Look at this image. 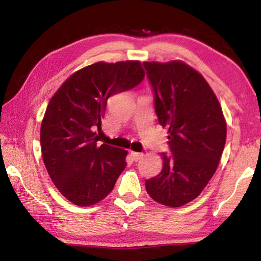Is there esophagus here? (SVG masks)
Masks as SVG:
<instances>
[{
    "label": "esophagus",
    "mask_w": 261,
    "mask_h": 261,
    "mask_svg": "<svg viewBox=\"0 0 261 261\" xmlns=\"http://www.w3.org/2000/svg\"><path fill=\"white\" fill-rule=\"evenodd\" d=\"M130 155L132 158V160L134 161H139L140 159L144 158V154L143 153H138V152H130Z\"/></svg>",
    "instance_id": "34e87169"
}]
</instances>
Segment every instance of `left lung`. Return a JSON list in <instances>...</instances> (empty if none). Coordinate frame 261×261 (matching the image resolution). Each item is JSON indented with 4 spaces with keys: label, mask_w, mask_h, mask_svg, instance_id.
I'll return each mask as SVG.
<instances>
[{
    "label": "left lung",
    "mask_w": 261,
    "mask_h": 261,
    "mask_svg": "<svg viewBox=\"0 0 261 261\" xmlns=\"http://www.w3.org/2000/svg\"><path fill=\"white\" fill-rule=\"evenodd\" d=\"M155 95L159 123L168 127L170 153H161V173L145 182L153 200L180 207L199 196L213 177L227 138L218 98L188 63L144 62Z\"/></svg>",
    "instance_id": "obj_1"
}]
</instances>
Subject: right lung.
Returning a JSON list of instances; mask_svg holds the SVG:
<instances>
[{"label": "right lung", "mask_w": 261, "mask_h": 261, "mask_svg": "<svg viewBox=\"0 0 261 261\" xmlns=\"http://www.w3.org/2000/svg\"><path fill=\"white\" fill-rule=\"evenodd\" d=\"M140 61L96 62L72 73L51 96L40 127L42 160L67 199L91 206L112 192L126 166L125 149L98 145L107 100L143 81Z\"/></svg>", "instance_id": "add662e5"}]
</instances>
